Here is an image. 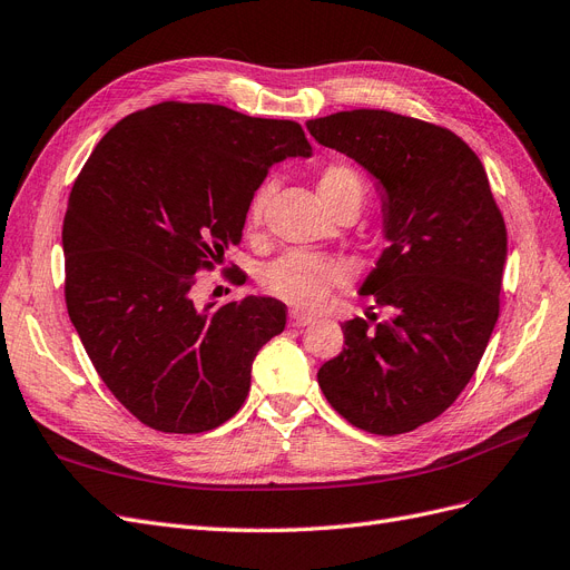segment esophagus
<instances>
[{
    "instance_id": "obj_1",
    "label": "esophagus",
    "mask_w": 570,
    "mask_h": 570,
    "mask_svg": "<svg viewBox=\"0 0 570 570\" xmlns=\"http://www.w3.org/2000/svg\"><path fill=\"white\" fill-rule=\"evenodd\" d=\"M314 320L309 317V314H303V312H291V317H288V324L291 326H309Z\"/></svg>"
}]
</instances>
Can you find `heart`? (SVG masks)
Segmentation results:
<instances>
[{"label": "heart", "instance_id": "heart-1", "mask_svg": "<svg viewBox=\"0 0 570 570\" xmlns=\"http://www.w3.org/2000/svg\"><path fill=\"white\" fill-rule=\"evenodd\" d=\"M366 178L356 166L347 161H328L320 174V195L324 204L341 214L345 208L360 210L366 199ZM269 199V183H261L246 206V227L256 232L263 225L265 206ZM352 269L341 258L320 256V253L291 250L272 261L261 272V286L269 296L284 301L291 307L314 309L320 307L333 288L345 286Z\"/></svg>", "mask_w": 570, "mask_h": 570}]
</instances>
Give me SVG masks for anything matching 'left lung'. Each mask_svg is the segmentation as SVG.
I'll list each match as a JSON object with an SVG mask.
<instances>
[{
    "label": "left lung",
    "mask_w": 570,
    "mask_h": 570,
    "mask_svg": "<svg viewBox=\"0 0 570 570\" xmlns=\"http://www.w3.org/2000/svg\"><path fill=\"white\" fill-rule=\"evenodd\" d=\"M307 129L383 183L390 239L362 286L387 317L341 324L345 347L320 368V387L354 428L413 432L455 402L491 341L504 218L481 159L444 126L352 110L309 119Z\"/></svg>",
    "instance_id": "1"
}]
</instances>
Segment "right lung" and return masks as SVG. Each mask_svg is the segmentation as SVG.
I'll use <instances>...</instances> for the list:
<instances>
[{
	"label": "right lung",
	"instance_id": "1",
	"mask_svg": "<svg viewBox=\"0 0 570 570\" xmlns=\"http://www.w3.org/2000/svg\"><path fill=\"white\" fill-rule=\"evenodd\" d=\"M309 153L296 121L164 100L115 124L83 164L62 220L66 305L102 383L142 425L199 434L242 409L286 305L199 309L195 274L242 242L267 168Z\"/></svg>",
	"mask_w": 570,
	"mask_h": 570
}]
</instances>
